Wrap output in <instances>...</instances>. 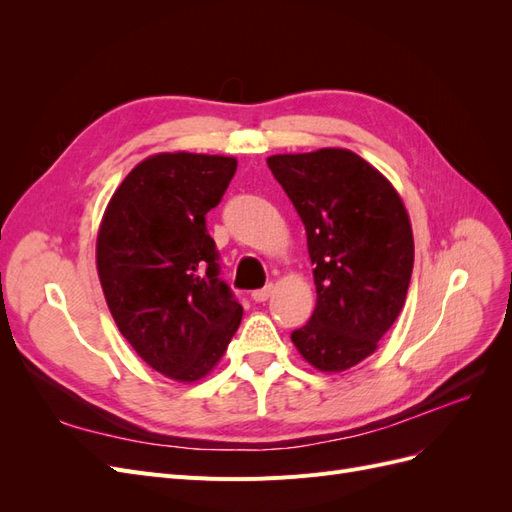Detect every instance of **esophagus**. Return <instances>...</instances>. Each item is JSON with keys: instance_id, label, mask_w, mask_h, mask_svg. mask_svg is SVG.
<instances>
[{"instance_id": "obj_1", "label": "esophagus", "mask_w": 512, "mask_h": 512, "mask_svg": "<svg viewBox=\"0 0 512 512\" xmlns=\"http://www.w3.org/2000/svg\"><path fill=\"white\" fill-rule=\"evenodd\" d=\"M273 294V284H269V286H265V288H260V290H254L252 292V299L256 301V303H265L269 297Z\"/></svg>"}]
</instances>
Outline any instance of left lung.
I'll list each match as a JSON object with an SVG mask.
<instances>
[{
	"label": "left lung",
	"instance_id": "left-lung-1",
	"mask_svg": "<svg viewBox=\"0 0 512 512\" xmlns=\"http://www.w3.org/2000/svg\"><path fill=\"white\" fill-rule=\"evenodd\" d=\"M307 232L316 309L292 344L320 371L374 354L404 307L414 265L408 211L382 173L348 149L267 160Z\"/></svg>",
	"mask_w": 512,
	"mask_h": 512
}]
</instances>
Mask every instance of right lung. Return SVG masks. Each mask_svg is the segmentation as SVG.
Masks as SVG:
<instances>
[{
  "label": "right lung",
  "mask_w": 512,
  "mask_h": 512,
  "mask_svg": "<svg viewBox=\"0 0 512 512\" xmlns=\"http://www.w3.org/2000/svg\"><path fill=\"white\" fill-rule=\"evenodd\" d=\"M235 170L226 156L158 153L121 181L100 224L108 309L136 354L179 382L205 378L241 324L205 220Z\"/></svg>",
  "instance_id": "obj_1"
}]
</instances>
